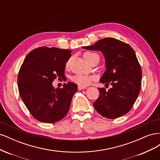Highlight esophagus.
Segmentation results:
<instances>
[{
  "label": "esophagus",
  "instance_id": "esophagus-1",
  "mask_svg": "<svg viewBox=\"0 0 160 160\" xmlns=\"http://www.w3.org/2000/svg\"><path fill=\"white\" fill-rule=\"evenodd\" d=\"M87 88L86 87H83V86H78V89L79 90H82V89H86Z\"/></svg>",
  "mask_w": 160,
  "mask_h": 160
}]
</instances>
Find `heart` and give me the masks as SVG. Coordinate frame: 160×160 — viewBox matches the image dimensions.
Returning a JSON list of instances; mask_svg holds the SVG:
<instances>
[{"mask_svg": "<svg viewBox=\"0 0 160 160\" xmlns=\"http://www.w3.org/2000/svg\"><path fill=\"white\" fill-rule=\"evenodd\" d=\"M95 55H97V54L93 52H86L84 54V57L86 58V59L89 60L92 56H93ZM93 79V77L87 74H78L72 77V80L77 84L79 85L80 86L89 85Z\"/></svg>", "mask_w": 160, "mask_h": 160, "instance_id": "obj_1", "label": "heart"}]
</instances>
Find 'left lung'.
I'll return each mask as SVG.
<instances>
[{
    "label": "left lung",
    "instance_id": "left-lung-1",
    "mask_svg": "<svg viewBox=\"0 0 160 160\" xmlns=\"http://www.w3.org/2000/svg\"><path fill=\"white\" fill-rule=\"evenodd\" d=\"M83 49L103 53L106 70L99 81L111 85L108 91L98 88L99 96L93 103L94 108L108 119L128 113L138 98L142 84V69L134 50L127 43L111 37Z\"/></svg>",
    "mask_w": 160,
    "mask_h": 160
}]
</instances>
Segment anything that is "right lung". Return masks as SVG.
Returning <instances> with one entry per match:
<instances>
[{
    "mask_svg": "<svg viewBox=\"0 0 160 160\" xmlns=\"http://www.w3.org/2000/svg\"><path fill=\"white\" fill-rule=\"evenodd\" d=\"M71 52L56 47L37 48L28 53L21 67L19 93L31 115L41 122H57L69 111L77 85L68 82L62 88L55 89L52 83L57 77L65 76Z\"/></svg>",
    "mask_w": 160,
    "mask_h": 160,
    "instance_id": "obj_1",
    "label": "right lung"
}]
</instances>
